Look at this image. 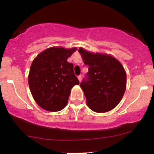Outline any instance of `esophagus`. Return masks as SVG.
Here are the masks:
<instances>
[{"label":"esophagus","instance_id":"obj_1","mask_svg":"<svg viewBox=\"0 0 154 154\" xmlns=\"http://www.w3.org/2000/svg\"><path fill=\"white\" fill-rule=\"evenodd\" d=\"M77 78H78L79 81H80V82H81V80H82V75H80V76H78V77H77Z\"/></svg>","mask_w":154,"mask_h":154}]
</instances>
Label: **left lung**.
Segmentation results:
<instances>
[{"label": "left lung", "instance_id": "1", "mask_svg": "<svg viewBox=\"0 0 154 154\" xmlns=\"http://www.w3.org/2000/svg\"><path fill=\"white\" fill-rule=\"evenodd\" d=\"M88 72L80 82L86 103L95 112L109 111L119 104L126 88V73L114 57L79 48Z\"/></svg>", "mask_w": 154, "mask_h": 154}]
</instances>
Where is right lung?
I'll return each mask as SVG.
<instances>
[{
    "instance_id": "obj_1",
    "label": "right lung",
    "mask_w": 154,
    "mask_h": 154,
    "mask_svg": "<svg viewBox=\"0 0 154 154\" xmlns=\"http://www.w3.org/2000/svg\"><path fill=\"white\" fill-rule=\"evenodd\" d=\"M77 48L51 47L36 57L31 65L28 81L34 100L48 111H59L66 106L71 89L79 85L74 66L67 59Z\"/></svg>"
}]
</instances>
